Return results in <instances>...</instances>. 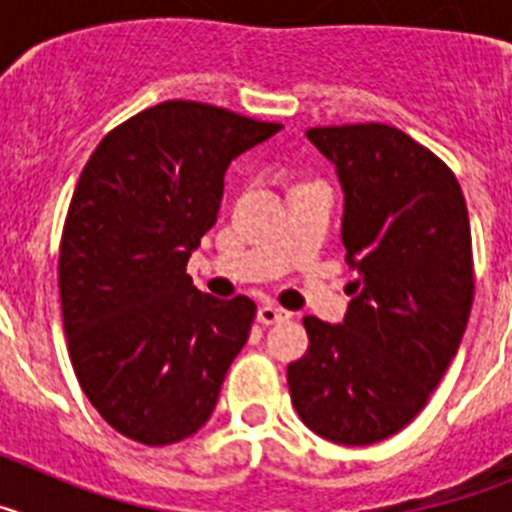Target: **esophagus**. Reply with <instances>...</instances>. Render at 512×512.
Returning <instances> with one entry per match:
<instances>
[{
    "label": "esophagus",
    "mask_w": 512,
    "mask_h": 512,
    "mask_svg": "<svg viewBox=\"0 0 512 512\" xmlns=\"http://www.w3.org/2000/svg\"><path fill=\"white\" fill-rule=\"evenodd\" d=\"M289 318V312L282 310L277 305H261L259 307V323L264 325H274V323H282V320Z\"/></svg>",
    "instance_id": "1"
}]
</instances>
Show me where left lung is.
<instances>
[{
    "instance_id": "8db88e82",
    "label": "left lung",
    "mask_w": 512,
    "mask_h": 512,
    "mask_svg": "<svg viewBox=\"0 0 512 512\" xmlns=\"http://www.w3.org/2000/svg\"><path fill=\"white\" fill-rule=\"evenodd\" d=\"M336 166L354 300L338 325L307 315L310 348L287 369L312 433L343 446L395 436L459 351L474 297L467 202L441 158L402 130L312 128Z\"/></svg>"
}]
</instances>
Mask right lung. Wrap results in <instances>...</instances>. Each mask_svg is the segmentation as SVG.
<instances>
[{
	"mask_svg": "<svg viewBox=\"0 0 512 512\" xmlns=\"http://www.w3.org/2000/svg\"><path fill=\"white\" fill-rule=\"evenodd\" d=\"M279 130L174 99L104 135L81 171L58 264L63 330L81 390L122 436L166 446L210 420L256 305L202 295L187 261L230 161Z\"/></svg>",
	"mask_w": 512,
	"mask_h": 512,
	"instance_id": "1",
	"label": "right lung"
}]
</instances>
